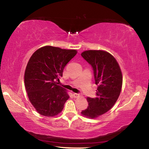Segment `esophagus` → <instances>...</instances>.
Returning a JSON list of instances; mask_svg holds the SVG:
<instances>
[{
  "mask_svg": "<svg viewBox=\"0 0 149 149\" xmlns=\"http://www.w3.org/2000/svg\"><path fill=\"white\" fill-rule=\"evenodd\" d=\"M74 97H75V98H77V97H80L81 96V94H77V93H74Z\"/></svg>",
  "mask_w": 149,
  "mask_h": 149,
  "instance_id": "obj_1",
  "label": "esophagus"
}]
</instances>
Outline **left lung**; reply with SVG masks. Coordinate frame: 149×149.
Here are the masks:
<instances>
[{"mask_svg": "<svg viewBox=\"0 0 149 149\" xmlns=\"http://www.w3.org/2000/svg\"><path fill=\"white\" fill-rule=\"evenodd\" d=\"M92 66L95 78L96 97H87L88 106L81 114L94 119L109 111L117 101L121 91L123 76L117 61L109 52L87 50L81 54Z\"/></svg>", "mask_w": 149, "mask_h": 149, "instance_id": "1", "label": "left lung"}]
</instances>
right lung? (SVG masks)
<instances>
[{"label": "right lung", "mask_w": 149, "mask_h": 149, "mask_svg": "<svg viewBox=\"0 0 149 149\" xmlns=\"http://www.w3.org/2000/svg\"><path fill=\"white\" fill-rule=\"evenodd\" d=\"M76 54L75 49L46 46L38 49L29 59L24 73L26 90L30 103L40 115L54 117L63 110L70 96L57 81Z\"/></svg>", "instance_id": "right-lung-1"}]
</instances>
